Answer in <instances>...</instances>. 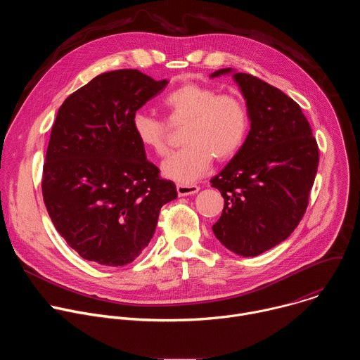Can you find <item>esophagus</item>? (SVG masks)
Masks as SVG:
<instances>
[{
    "label": "esophagus",
    "instance_id": "1",
    "mask_svg": "<svg viewBox=\"0 0 360 360\" xmlns=\"http://www.w3.org/2000/svg\"><path fill=\"white\" fill-rule=\"evenodd\" d=\"M199 191L198 185H189V184H178L176 185V192L179 196H188V195H193Z\"/></svg>",
    "mask_w": 360,
    "mask_h": 360
}]
</instances>
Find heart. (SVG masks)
<instances>
[{
  "mask_svg": "<svg viewBox=\"0 0 360 360\" xmlns=\"http://www.w3.org/2000/svg\"><path fill=\"white\" fill-rule=\"evenodd\" d=\"M162 104L172 121L185 122V145L164 161L162 174L189 184L207 172L214 158L232 160L243 146L250 118L245 102L231 94L196 82H186L165 95ZM131 127L138 142L158 157L168 152L165 122L143 111L132 115Z\"/></svg>",
  "mask_w": 360,
  "mask_h": 360,
  "instance_id": "obj_1",
  "label": "heart"
}]
</instances>
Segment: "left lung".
Instances as JSON below:
<instances>
[{"instance_id": "8db88e82", "label": "left lung", "mask_w": 360, "mask_h": 360, "mask_svg": "<svg viewBox=\"0 0 360 360\" xmlns=\"http://www.w3.org/2000/svg\"><path fill=\"white\" fill-rule=\"evenodd\" d=\"M246 101L250 131L240 150L211 179L225 200L212 226L217 239L240 256H258L299 225L315 182L319 149L300 107L281 89L232 68Z\"/></svg>"}]
</instances>
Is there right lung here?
Here are the masks:
<instances>
[{
  "instance_id": "obj_1",
  "label": "right lung",
  "mask_w": 360,
  "mask_h": 360,
  "mask_svg": "<svg viewBox=\"0 0 360 360\" xmlns=\"http://www.w3.org/2000/svg\"><path fill=\"white\" fill-rule=\"evenodd\" d=\"M168 85L138 70L104 72L71 94L51 131L42 196L58 233L105 266L136 259L176 199L132 132V115Z\"/></svg>"
}]
</instances>
